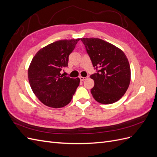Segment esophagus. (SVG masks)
<instances>
[{
  "label": "esophagus",
  "mask_w": 157,
  "mask_h": 157,
  "mask_svg": "<svg viewBox=\"0 0 157 157\" xmlns=\"http://www.w3.org/2000/svg\"><path fill=\"white\" fill-rule=\"evenodd\" d=\"M88 77H80V80H81V81H84V80H86V78H88Z\"/></svg>",
  "instance_id": "1"
}]
</instances>
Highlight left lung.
<instances>
[{
	"mask_svg": "<svg viewBox=\"0 0 157 157\" xmlns=\"http://www.w3.org/2000/svg\"><path fill=\"white\" fill-rule=\"evenodd\" d=\"M96 72L90 75L94 80L91 93L102 104L115 103L124 96L130 82V67L121 50L97 38L80 39Z\"/></svg>",
	"mask_w": 157,
	"mask_h": 157,
	"instance_id": "8db88e82",
	"label": "left lung"
}]
</instances>
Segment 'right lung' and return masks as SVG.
<instances>
[{
  "instance_id": "right-lung-1",
  "label": "right lung",
  "mask_w": 157,
  "mask_h": 157,
  "mask_svg": "<svg viewBox=\"0 0 157 157\" xmlns=\"http://www.w3.org/2000/svg\"><path fill=\"white\" fill-rule=\"evenodd\" d=\"M80 39L60 40L40 49L33 58L28 78L33 93L44 105L60 108L70 103L78 88L79 78L63 77L69 56Z\"/></svg>"
}]
</instances>
